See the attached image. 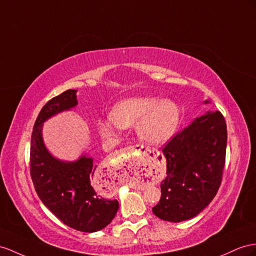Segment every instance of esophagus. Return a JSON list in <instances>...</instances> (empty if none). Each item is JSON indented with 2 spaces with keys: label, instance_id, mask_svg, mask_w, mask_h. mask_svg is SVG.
Returning a JSON list of instances; mask_svg holds the SVG:
<instances>
[{
  "label": "esophagus",
  "instance_id": "1",
  "mask_svg": "<svg viewBox=\"0 0 256 256\" xmlns=\"http://www.w3.org/2000/svg\"><path fill=\"white\" fill-rule=\"evenodd\" d=\"M145 150L146 152H149V150L146 148V149H144V146H130V147H128V148H126L123 150V152L124 154H135V152H137L138 154V156L140 154H142V152H145Z\"/></svg>",
  "mask_w": 256,
  "mask_h": 256
}]
</instances>
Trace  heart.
Wrapping results in <instances>:
<instances>
[{"label": "heart", "instance_id": "b5f03b06", "mask_svg": "<svg viewBox=\"0 0 256 256\" xmlns=\"http://www.w3.org/2000/svg\"><path fill=\"white\" fill-rule=\"evenodd\" d=\"M180 120V111L172 100L140 96L126 98L114 104L110 118L97 121V130L104 140H112L121 128L136 124L137 135L150 145H162L172 138Z\"/></svg>", "mask_w": 256, "mask_h": 256}]
</instances>
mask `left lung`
<instances>
[{
    "instance_id": "left-lung-1",
    "label": "left lung",
    "mask_w": 256,
    "mask_h": 256,
    "mask_svg": "<svg viewBox=\"0 0 256 256\" xmlns=\"http://www.w3.org/2000/svg\"><path fill=\"white\" fill-rule=\"evenodd\" d=\"M226 145V122L220 111H208L176 134L162 150L166 178L161 182V199L154 214L178 222L206 208L220 186Z\"/></svg>"
}]
</instances>
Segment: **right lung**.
Returning a JSON list of instances; mask_svg holds the SVG:
<instances>
[{"instance_id": "right-lung-1", "label": "right lung", "mask_w": 256, "mask_h": 256, "mask_svg": "<svg viewBox=\"0 0 256 256\" xmlns=\"http://www.w3.org/2000/svg\"><path fill=\"white\" fill-rule=\"evenodd\" d=\"M76 93L68 90L52 98L38 114L31 136L30 174L38 198L56 218L76 230L95 232L114 218L119 202L98 194L93 159L82 156L74 162L58 160L48 152L42 137L45 121L76 106Z\"/></svg>"}]
</instances>
